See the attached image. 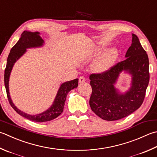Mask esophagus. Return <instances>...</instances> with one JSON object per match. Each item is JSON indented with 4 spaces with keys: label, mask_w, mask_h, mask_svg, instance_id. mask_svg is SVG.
I'll return each instance as SVG.
<instances>
[{
    "label": "esophagus",
    "mask_w": 157,
    "mask_h": 157,
    "mask_svg": "<svg viewBox=\"0 0 157 157\" xmlns=\"http://www.w3.org/2000/svg\"><path fill=\"white\" fill-rule=\"evenodd\" d=\"M85 81H86V78H84V77L82 76L79 78V83H84V82H85Z\"/></svg>",
    "instance_id": "1"
}]
</instances>
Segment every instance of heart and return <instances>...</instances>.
<instances>
[{
    "instance_id": "1",
    "label": "heart",
    "mask_w": 157,
    "mask_h": 157,
    "mask_svg": "<svg viewBox=\"0 0 157 157\" xmlns=\"http://www.w3.org/2000/svg\"><path fill=\"white\" fill-rule=\"evenodd\" d=\"M104 50H105V48L103 47L102 45L95 46L86 52L85 57L86 58H95L99 56ZM118 56V51L116 48H112L111 50L104 52L93 64L94 71L98 73H102L108 70L115 63Z\"/></svg>"
}]
</instances>
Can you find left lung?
Returning <instances> with one entry per match:
<instances>
[{"label":"left lung","instance_id":"8db88e82","mask_svg":"<svg viewBox=\"0 0 157 157\" xmlns=\"http://www.w3.org/2000/svg\"><path fill=\"white\" fill-rule=\"evenodd\" d=\"M125 57L105 71L90 75L92 94L89 104L91 109L105 121H117L130 115L142 105L145 97L150 79L149 60L135 34H132V44ZM122 70L132 76V86L124 94L114 87Z\"/></svg>","mask_w":157,"mask_h":157}]
</instances>
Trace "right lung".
Masks as SVG:
<instances>
[{
	"mask_svg": "<svg viewBox=\"0 0 157 157\" xmlns=\"http://www.w3.org/2000/svg\"><path fill=\"white\" fill-rule=\"evenodd\" d=\"M44 41L40 36L39 33H32L28 31V30L24 31L21 33L19 41L11 48L10 53L9 54L4 76L5 86L6 88V92H7L9 102L10 103L11 106L13 107L15 112L19 113L21 116H23V117L29 119L30 121L40 122L52 121V120L57 118L58 116L60 115L61 113L63 112L64 105L65 104L67 94L71 90L77 88L78 86V79H75L73 80L66 82L61 84L52 106L48 110H46V111L41 113H39V114H27V113L20 111L19 109H17L15 106L11 101L9 90V76H10V73L12 68H13V64L25 53L27 48L41 47L44 45Z\"/></svg>",
	"mask_w": 157,
	"mask_h": 157,
	"instance_id": "right-lung-1",
	"label": "right lung"
}]
</instances>
